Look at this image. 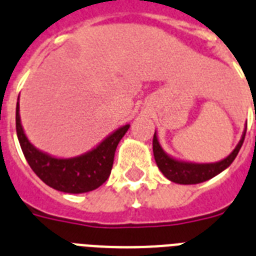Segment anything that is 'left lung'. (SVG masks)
I'll list each match as a JSON object with an SVG mask.
<instances>
[{
    "instance_id": "obj_1",
    "label": "left lung",
    "mask_w": 256,
    "mask_h": 256,
    "mask_svg": "<svg viewBox=\"0 0 256 256\" xmlns=\"http://www.w3.org/2000/svg\"><path fill=\"white\" fill-rule=\"evenodd\" d=\"M244 135H246V128L244 130V134H242L241 139L238 142V144L236 146V148L225 158H222L220 161H216V162H204V164H200V162L178 160V158H173V156L166 154L162 150V147H161L158 134L154 132V142H152L154 161H156V164H158L161 173L168 178L169 181L176 182V184H200V182L211 180L214 176L220 174L221 172L225 170L233 162L234 158H237V154L240 152V150H241L242 144H244Z\"/></svg>"
}]
</instances>
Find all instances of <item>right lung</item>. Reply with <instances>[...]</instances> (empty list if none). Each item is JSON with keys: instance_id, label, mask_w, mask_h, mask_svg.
<instances>
[{"instance_id": "1", "label": "right lung", "mask_w": 256, "mask_h": 256, "mask_svg": "<svg viewBox=\"0 0 256 256\" xmlns=\"http://www.w3.org/2000/svg\"><path fill=\"white\" fill-rule=\"evenodd\" d=\"M16 135L26 160L35 174L54 190L82 194L100 188L110 176L114 152L118 143L130 128L124 124L102 139L91 151L75 158H56L32 144L23 130L19 114V96L16 102Z\"/></svg>"}]
</instances>
